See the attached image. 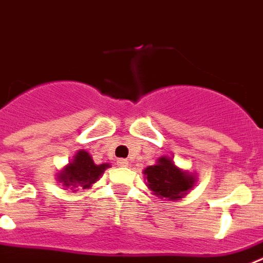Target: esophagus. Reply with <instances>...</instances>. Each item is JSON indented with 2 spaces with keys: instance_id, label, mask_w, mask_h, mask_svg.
<instances>
[{
  "instance_id": "esophagus-1",
  "label": "esophagus",
  "mask_w": 263,
  "mask_h": 263,
  "mask_svg": "<svg viewBox=\"0 0 263 263\" xmlns=\"http://www.w3.org/2000/svg\"><path fill=\"white\" fill-rule=\"evenodd\" d=\"M116 165L118 166H127L128 165V161L125 159H119L118 161H116Z\"/></svg>"
}]
</instances>
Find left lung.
<instances>
[{"label": "left lung", "mask_w": 263, "mask_h": 263, "mask_svg": "<svg viewBox=\"0 0 263 263\" xmlns=\"http://www.w3.org/2000/svg\"><path fill=\"white\" fill-rule=\"evenodd\" d=\"M144 179L148 180V188L155 196L175 201L182 198L193 188L196 177L176 166L171 157L157 159L155 165L144 170Z\"/></svg>", "instance_id": "left-lung-1"}]
</instances>
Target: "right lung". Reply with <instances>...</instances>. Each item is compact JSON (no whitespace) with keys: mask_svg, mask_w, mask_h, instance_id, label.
<instances>
[{"mask_svg":"<svg viewBox=\"0 0 263 263\" xmlns=\"http://www.w3.org/2000/svg\"><path fill=\"white\" fill-rule=\"evenodd\" d=\"M109 168V164L93 163L92 157L84 149L78 151L71 163L63 168L57 176V180L62 182L63 186L77 192L78 188H90L103 175L104 171Z\"/></svg>","mask_w":263,"mask_h":263,"instance_id":"add662e5","label":"right lung"}]
</instances>
